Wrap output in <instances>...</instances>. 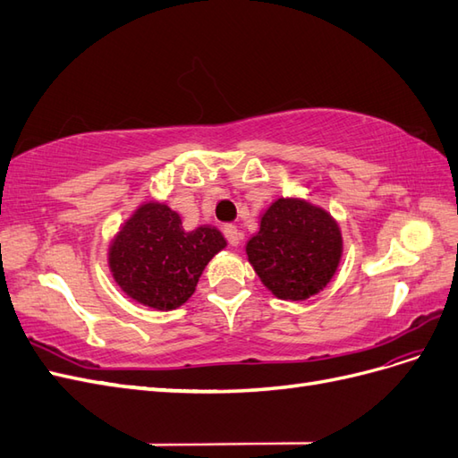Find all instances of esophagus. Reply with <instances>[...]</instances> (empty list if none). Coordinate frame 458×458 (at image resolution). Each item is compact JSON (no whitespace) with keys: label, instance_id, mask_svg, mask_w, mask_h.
Instances as JSON below:
<instances>
[{"label":"esophagus","instance_id":"obj_1","mask_svg":"<svg viewBox=\"0 0 458 458\" xmlns=\"http://www.w3.org/2000/svg\"><path fill=\"white\" fill-rule=\"evenodd\" d=\"M224 234L227 237V241H229V244L231 246H239L241 244V231L234 227V225H225L224 227Z\"/></svg>","mask_w":458,"mask_h":458}]
</instances>
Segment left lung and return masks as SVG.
Instances as JSON below:
<instances>
[{"instance_id":"left-lung-1","label":"left lung","mask_w":458,"mask_h":458,"mask_svg":"<svg viewBox=\"0 0 458 458\" xmlns=\"http://www.w3.org/2000/svg\"><path fill=\"white\" fill-rule=\"evenodd\" d=\"M342 233L323 208L301 199H276L246 244L248 261L279 300H308L330 283L342 259Z\"/></svg>"}]
</instances>
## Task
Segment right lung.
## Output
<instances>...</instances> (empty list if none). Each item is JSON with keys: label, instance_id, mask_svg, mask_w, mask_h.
Masks as SVG:
<instances>
[{"label": "right lung", "instance_id": "add662e5", "mask_svg": "<svg viewBox=\"0 0 458 458\" xmlns=\"http://www.w3.org/2000/svg\"><path fill=\"white\" fill-rule=\"evenodd\" d=\"M225 246L216 227L185 231L168 204L148 200L110 242L108 267L123 294L157 311H172L192 296L208 261Z\"/></svg>", "mask_w": 458, "mask_h": 458}]
</instances>
